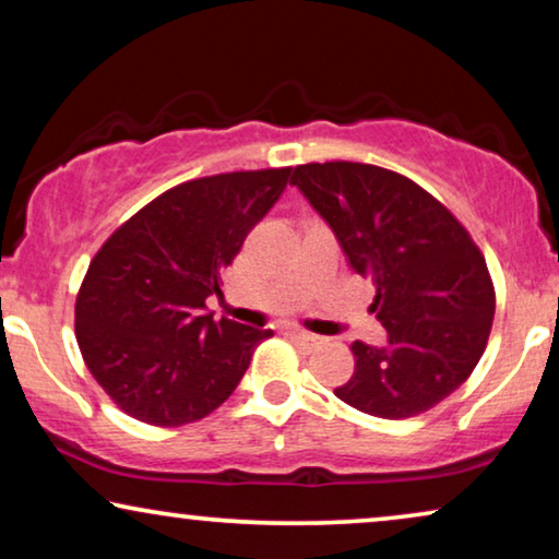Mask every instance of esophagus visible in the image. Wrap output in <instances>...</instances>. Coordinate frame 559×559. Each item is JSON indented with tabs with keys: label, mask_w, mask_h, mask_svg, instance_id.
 <instances>
[{
	"label": "esophagus",
	"mask_w": 559,
	"mask_h": 559,
	"mask_svg": "<svg viewBox=\"0 0 559 559\" xmlns=\"http://www.w3.org/2000/svg\"><path fill=\"white\" fill-rule=\"evenodd\" d=\"M289 335H293L295 341H300L302 346H308V348H316V346H320V343H323V338H320V335L308 333V331H300V328H293V331H289Z\"/></svg>",
	"instance_id": "1"
}]
</instances>
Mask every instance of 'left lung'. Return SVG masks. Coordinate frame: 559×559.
Returning <instances> with one entry per match:
<instances>
[{"label":"left lung","mask_w":559,"mask_h":559,"mask_svg":"<svg viewBox=\"0 0 559 559\" xmlns=\"http://www.w3.org/2000/svg\"><path fill=\"white\" fill-rule=\"evenodd\" d=\"M331 224L348 264L377 287L386 346L350 343L356 369L335 396L381 419L432 409L484 356L496 289L468 228L415 180L379 165L308 163L293 178Z\"/></svg>","instance_id":"8db88e82"}]
</instances>
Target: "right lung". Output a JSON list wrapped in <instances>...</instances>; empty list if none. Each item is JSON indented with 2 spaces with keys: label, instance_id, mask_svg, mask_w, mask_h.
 Here are the masks:
<instances>
[{
  "label": "right lung",
  "instance_id": "add662e5",
  "mask_svg": "<svg viewBox=\"0 0 559 559\" xmlns=\"http://www.w3.org/2000/svg\"><path fill=\"white\" fill-rule=\"evenodd\" d=\"M293 167L180 182L127 218L91 259L75 297V341L121 412L155 427L218 409L272 335L205 316L224 272L277 203Z\"/></svg>",
  "mask_w": 559,
  "mask_h": 559
}]
</instances>
